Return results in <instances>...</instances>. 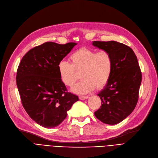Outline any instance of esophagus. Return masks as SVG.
<instances>
[{
  "instance_id": "34e87169",
  "label": "esophagus",
  "mask_w": 158,
  "mask_h": 158,
  "mask_svg": "<svg viewBox=\"0 0 158 158\" xmlns=\"http://www.w3.org/2000/svg\"><path fill=\"white\" fill-rule=\"evenodd\" d=\"M89 97L88 96H80L79 97V99H80V100H85V99H88Z\"/></svg>"
}]
</instances>
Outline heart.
<instances>
[{
  "label": "heart",
  "instance_id": "heart-1",
  "mask_svg": "<svg viewBox=\"0 0 158 158\" xmlns=\"http://www.w3.org/2000/svg\"><path fill=\"white\" fill-rule=\"evenodd\" d=\"M71 63L61 61L58 64V72L63 83L68 87L74 85L78 79L77 72L81 71L82 79L72 89L74 93L84 95L93 91L96 87L101 89L109 81L113 69L110 53L106 50L96 52L81 48L70 56Z\"/></svg>",
  "mask_w": 158,
  "mask_h": 158
}]
</instances>
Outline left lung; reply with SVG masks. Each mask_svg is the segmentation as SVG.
<instances>
[{
	"label": "left lung",
	"instance_id": "1",
	"mask_svg": "<svg viewBox=\"0 0 158 158\" xmlns=\"http://www.w3.org/2000/svg\"><path fill=\"white\" fill-rule=\"evenodd\" d=\"M94 46L110 53L113 69L110 79L98 95L102 101L95 117L106 124L126 119L137 105L142 74L132 49L116 41H94Z\"/></svg>",
	"mask_w": 158,
	"mask_h": 158
}]
</instances>
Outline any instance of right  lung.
I'll return each instance as SVG.
<instances>
[{
	"mask_svg": "<svg viewBox=\"0 0 158 158\" xmlns=\"http://www.w3.org/2000/svg\"><path fill=\"white\" fill-rule=\"evenodd\" d=\"M77 44L45 42L30 50L19 64L16 84L21 102L32 120L42 127L58 126L78 101V96L67 92L57 68Z\"/></svg>",
	"mask_w": 158,
	"mask_h": 158,
	"instance_id": "obj_1",
	"label": "right lung"
}]
</instances>
